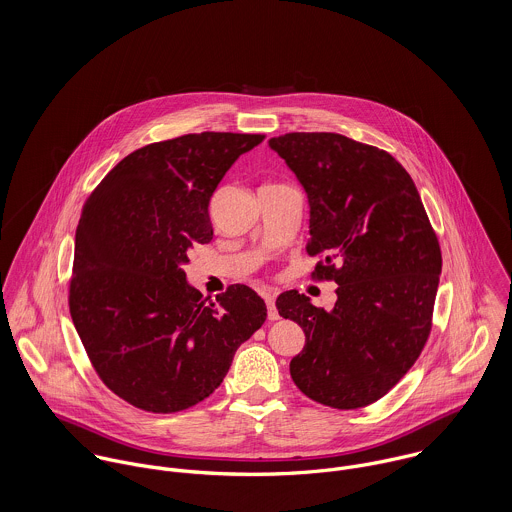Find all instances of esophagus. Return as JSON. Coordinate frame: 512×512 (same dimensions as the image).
I'll list each match as a JSON object with an SVG mask.
<instances>
[{
    "mask_svg": "<svg viewBox=\"0 0 512 512\" xmlns=\"http://www.w3.org/2000/svg\"><path fill=\"white\" fill-rule=\"evenodd\" d=\"M264 299H266V307H268V319H270V321L280 319V313H278V309H276L274 295H272V293H264Z\"/></svg>",
    "mask_w": 512,
    "mask_h": 512,
    "instance_id": "1",
    "label": "esophagus"
}]
</instances>
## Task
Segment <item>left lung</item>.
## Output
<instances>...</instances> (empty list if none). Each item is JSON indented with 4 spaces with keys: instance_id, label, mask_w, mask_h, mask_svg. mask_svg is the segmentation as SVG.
<instances>
[{
    "instance_id": "left-lung-1",
    "label": "left lung",
    "mask_w": 512,
    "mask_h": 512,
    "mask_svg": "<svg viewBox=\"0 0 512 512\" xmlns=\"http://www.w3.org/2000/svg\"><path fill=\"white\" fill-rule=\"evenodd\" d=\"M270 147L307 193L313 278L333 280L335 307L303 293L276 299L305 333L290 363L311 400L357 410L382 398L420 357L441 274L438 236L408 171L386 151L329 132H293Z\"/></svg>"
}]
</instances>
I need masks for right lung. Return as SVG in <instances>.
<instances>
[{"instance_id":"add662e5","label":"right lung","mask_w":512,"mask_h":512,"mask_svg":"<svg viewBox=\"0 0 512 512\" xmlns=\"http://www.w3.org/2000/svg\"><path fill=\"white\" fill-rule=\"evenodd\" d=\"M262 134L203 132L136 149L92 191L74 236L71 317L102 382L136 408L187 410L219 388L236 349L266 321L234 284L217 301L183 266L213 240L209 203Z\"/></svg>"}]
</instances>
